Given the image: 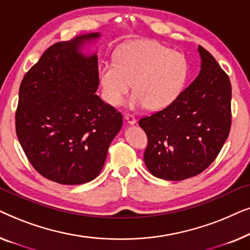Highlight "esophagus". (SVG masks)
<instances>
[{"mask_svg": "<svg viewBox=\"0 0 250 250\" xmlns=\"http://www.w3.org/2000/svg\"><path fill=\"white\" fill-rule=\"evenodd\" d=\"M124 118L126 119V122H127L129 125H133V124H135V123H136V119H135V117L133 115L127 114V115H125Z\"/></svg>", "mask_w": 250, "mask_h": 250, "instance_id": "esophagus-1", "label": "esophagus"}]
</instances>
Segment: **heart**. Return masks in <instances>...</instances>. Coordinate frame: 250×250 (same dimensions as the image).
<instances>
[{
	"label": "heart",
	"instance_id": "1",
	"mask_svg": "<svg viewBox=\"0 0 250 250\" xmlns=\"http://www.w3.org/2000/svg\"><path fill=\"white\" fill-rule=\"evenodd\" d=\"M187 76L183 54L151 40L121 46L115 53V62L102 64L99 69L102 98L108 104L121 105L133 84L135 93L127 102L133 110L146 107L157 111L168 107L179 97Z\"/></svg>",
	"mask_w": 250,
	"mask_h": 250
}]
</instances>
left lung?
<instances>
[{
  "label": "left lung",
  "instance_id": "1",
  "mask_svg": "<svg viewBox=\"0 0 250 250\" xmlns=\"http://www.w3.org/2000/svg\"><path fill=\"white\" fill-rule=\"evenodd\" d=\"M200 71L163 110L139 121L148 136L146 168L153 176L182 181L216 158L231 127V83L214 57L198 46Z\"/></svg>",
  "mask_w": 250,
  "mask_h": 250
}]
</instances>
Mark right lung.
I'll list each match as a JSON object with an SVG mask.
<instances>
[{
    "instance_id": "right-lung-1",
    "label": "right lung",
    "mask_w": 250,
    "mask_h": 250,
    "mask_svg": "<svg viewBox=\"0 0 250 250\" xmlns=\"http://www.w3.org/2000/svg\"><path fill=\"white\" fill-rule=\"evenodd\" d=\"M100 36L90 33L53 44L20 84L17 136L34 168L60 184L94 180L123 125L121 112L95 94L97 52H83Z\"/></svg>"
}]
</instances>
